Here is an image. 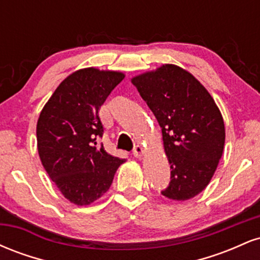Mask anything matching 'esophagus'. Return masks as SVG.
<instances>
[{"mask_svg":"<svg viewBox=\"0 0 260 260\" xmlns=\"http://www.w3.org/2000/svg\"><path fill=\"white\" fill-rule=\"evenodd\" d=\"M143 154H144V149L143 147H140V145H136L133 149V155L136 157H142Z\"/></svg>","mask_w":260,"mask_h":260,"instance_id":"34e87169","label":"esophagus"}]
</instances>
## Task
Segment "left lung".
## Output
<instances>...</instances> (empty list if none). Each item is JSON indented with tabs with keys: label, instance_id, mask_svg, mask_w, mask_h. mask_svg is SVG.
Wrapping results in <instances>:
<instances>
[{
	"label": "left lung",
	"instance_id": "obj_1",
	"mask_svg": "<svg viewBox=\"0 0 260 260\" xmlns=\"http://www.w3.org/2000/svg\"><path fill=\"white\" fill-rule=\"evenodd\" d=\"M159 122L171 181L161 194L187 201L208 186L221 159L225 126L211 95L189 72L175 64L132 78Z\"/></svg>",
	"mask_w": 260,
	"mask_h": 260
}]
</instances>
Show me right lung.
<instances>
[{"instance_id": "1", "label": "right lung", "mask_w": 260, "mask_h": 260, "mask_svg": "<svg viewBox=\"0 0 260 260\" xmlns=\"http://www.w3.org/2000/svg\"><path fill=\"white\" fill-rule=\"evenodd\" d=\"M123 78L115 71H77L57 86L39 116V156L64 198L76 205L104 196L124 162L96 143L104 134L100 107Z\"/></svg>"}]
</instances>
